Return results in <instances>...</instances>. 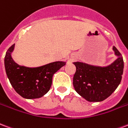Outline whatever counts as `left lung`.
I'll return each instance as SVG.
<instances>
[{"mask_svg": "<svg viewBox=\"0 0 128 128\" xmlns=\"http://www.w3.org/2000/svg\"><path fill=\"white\" fill-rule=\"evenodd\" d=\"M116 60L106 67L94 66L81 62L73 63L76 68L73 78L76 91L88 102H102L108 98L121 82L124 60L121 53L113 46Z\"/></svg>", "mask_w": 128, "mask_h": 128, "instance_id": "obj_1", "label": "left lung"}]
</instances>
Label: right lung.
<instances>
[{
	"mask_svg": "<svg viewBox=\"0 0 128 128\" xmlns=\"http://www.w3.org/2000/svg\"><path fill=\"white\" fill-rule=\"evenodd\" d=\"M15 44L6 51L4 67L9 82L20 96L26 99L40 98L50 90L52 76L65 65L63 61H56L38 68H27L17 64L12 57Z\"/></svg>",
	"mask_w": 128,
	"mask_h": 128,
	"instance_id": "obj_1",
	"label": "right lung"
}]
</instances>
